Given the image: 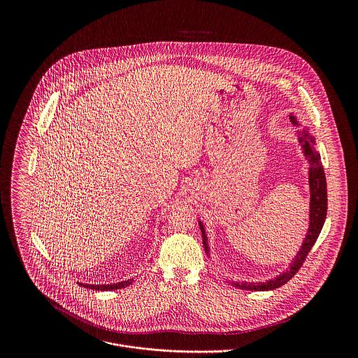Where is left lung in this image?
<instances>
[{"mask_svg":"<svg viewBox=\"0 0 358 358\" xmlns=\"http://www.w3.org/2000/svg\"><path fill=\"white\" fill-rule=\"evenodd\" d=\"M292 124L295 127H301L296 132L298 135V142L302 146L303 155L306 157L308 161V187H310V209H308V229H307L306 237L298 251V254L294 256L291 260L289 266L287 270L275 275L274 278L266 280V281H259V282H237L231 281V285L244 289V291H271L275 288H280L285 282H288L301 268L303 264L307 254L313 248L314 243L317 241L321 229L324 226L325 217H327V208H328V200H327V180H325V173L324 168L321 164V157L320 153L314 149L315 146V139L310 134L308 128L301 125L295 114L291 113L289 115ZM201 234H203V244H204L205 252L209 256V244H208V236L205 231L204 223L200 220L199 222Z\"/></svg>","mask_w":358,"mask_h":358,"instance_id":"8db88e82","label":"left lung"}]
</instances>
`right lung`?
Listing matches in <instances>:
<instances>
[{
  "label": "right lung",
  "mask_w": 358,
  "mask_h": 358,
  "mask_svg": "<svg viewBox=\"0 0 358 358\" xmlns=\"http://www.w3.org/2000/svg\"><path fill=\"white\" fill-rule=\"evenodd\" d=\"M134 282V278H128L125 281H120L115 284H85V282H78V285L88 288V289H95V291H115L121 289L125 287H129Z\"/></svg>",
  "instance_id": "obj_1"
}]
</instances>
